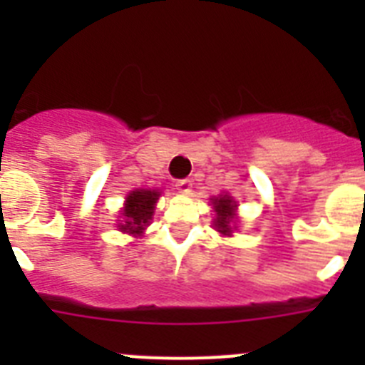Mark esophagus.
<instances>
[{
  "mask_svg": "<svg viewBox=\"0 0 365 365\" xmlns=\"http://www.w3.org/2000/svg\"><path fill=\"white\" fill-rule=\"evenodd\" d=\"M175 188L179 190L180 193H190V192H192V180H190V179H179L175 182Z\"/></svg>",
  "mask_w": 365,
  "mask_h": 365,
  "instance_id": "34e87169",
  "label": "esophagus"
}]
</instances>
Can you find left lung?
<instances>
[{"mask_svg": "<svg viewBox=\"0 0 365 365\" xmlns=\"http://www.w3.org/2000/svg\"><path fill=\"white\" fill-rule=\"evenodd\" d=\"M214 210H215V228L222 235L232 234V221L235 219V201L230 197H217L214 199Z\"/></svg>", "mask_w": 365, "mask_h": 365, "instance_id": "1", "label": "left lung"}]
</instances>
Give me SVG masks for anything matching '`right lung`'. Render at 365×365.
I'll return each mask as SVG.
<instances>
[{
  "label": "right lung",
  "mask_w": 365,
  "mask_h": 365,
  "mask_svg": "<svg viewBox=\"0 0 365 365\" xmlns=\"http://www.w3.org/2000/svg\"><path fill=\"white\" fill-rule=\"evenodd\" d=\"M160 193L155 190H135L128 195L124 206V221L118 225L125 234L140 235L144 228L150 225V219L153 215L155 202L159 199Z\"/></svg>",
  "instance_id": "1"
}]
</instances>
